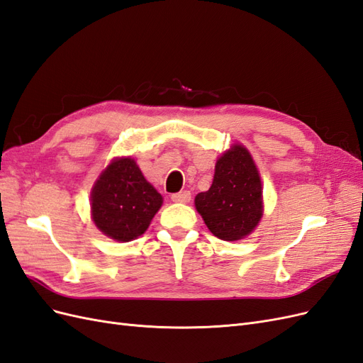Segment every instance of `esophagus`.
Listing matches in <instances>:
<instances>
[{
    "label": "esophagus",
    "mask_w": 363,
    "mask_h": 363,
    "mask_svg": "<svg viewBox=\"0 0 363 363\" xmlns=\"http://www.w3.org/2000/svg\"><path fill=\"white\" fill-rule=\"evenodd\" d=\"M171 200L175 203H189L191 201V192L189 191H182L177 194L171 195Z\"/></svg>",
    "instance_id": "1"
}]
</instances>
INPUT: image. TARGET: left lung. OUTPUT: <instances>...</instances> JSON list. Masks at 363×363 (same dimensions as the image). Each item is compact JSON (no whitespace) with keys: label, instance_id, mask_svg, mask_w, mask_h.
I'll return each mask as SVG.
<instances>
[{"label":"left lung","instance_id":"obj_1","mask_svg":"<svg viewBox=\"0 0 363 363\" xmlns=\"http://www.w3.org/2000/svg\"><path fill=\"white\" fill-rule=\"evenodd\" d=\"M207 228L223 240L248 236L263 215L262 182L250 151L235 144L216 160L212 186L195 196Z\"/></svg>","mask_w":363,"mask_h":363}]
</instances>
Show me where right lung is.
<instances>
[{
    "label": "right lung",
    "mask_w": 363,
    "mask_h": 363,
    "mask_svg": "<svg viewBox=\"0 0 363 363\" xmlns=\"http://www.w3.org/2000/svg\"><path fill=\"white\" fill-rule=\"evenodd\" d=\"M163 203L135 159L118 157L107 164L91 192L92 221L118 242H130L145 233Z\"/></svg>",
    "instance_id": "obj_1"
}]
</instances>
